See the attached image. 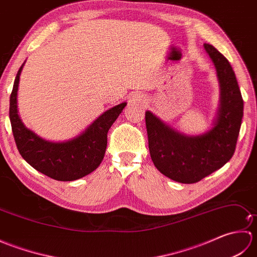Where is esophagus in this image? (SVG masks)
Instances as JSON below:
<instances>
[{
  "mask_svg": "<svg viewBox=\"0 0 257 257\" xmlns=\"http://www.w3.org/2000/svg\"><path fill=\"white\" fill-rule=\"evenodd\" d=\"M134 103H137V105H139V103H144L146 102V98L144 96H135L133 98L132 100Z\"/></svg>",
  "mask_w": 257,
  "mask_h": 257,
  "instance_id": "obj_1",
  "label": "esophagus"
}]
</instances>
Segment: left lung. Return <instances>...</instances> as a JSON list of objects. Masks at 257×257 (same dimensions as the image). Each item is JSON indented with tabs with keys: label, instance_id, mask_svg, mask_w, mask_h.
Masks as SVG:
<instances>
[{
	"label": "left lung",
	"instance_id": "8db88e82",
	"mask_svg": "<svg viewBox=\"0 0 257 257\" xmlns=\"http://www.w3.org/2000/svg\"><path fill=\"white\" fill-rule=\"evenodd\" d=\"M204 50L214 64L221 90L213 128L187 136L146 111L151 160L162 174L180 183H195L224 166L235 151L242 123L243 98L231 64L212 45L204 44Z\"/></svg>",
	"mask_w": 257,
	"mask_h": 257
}]
</instances>
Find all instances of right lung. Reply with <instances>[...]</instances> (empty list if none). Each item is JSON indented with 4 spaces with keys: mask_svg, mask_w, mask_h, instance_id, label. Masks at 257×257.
I'll return each mask as SVG.
<instances>
[{
    "mask_svg": "<svg viewBox=\"0 0 257 257\" xmlns=\"http://www.w3.org/2000/svg\"><path fill=\"white\" fill-rule=\"evenodd\" d=\"M20 67L10 97V120L18 150L35 170L57 181H74L99 167L107 147V134L127 102H121L100 114L85 132L63 143L41 138L27 129L18 113Z\"/></svg>",
    "mask_w": 257,
    "mask_h": 257,
    "instance_id": "right-lung-1",
    "label": "right lung"
}]
</instances>
